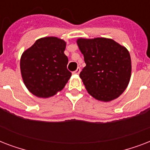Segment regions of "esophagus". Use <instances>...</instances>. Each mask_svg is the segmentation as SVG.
<instances>
[{
  "label": "esophagus",
  "mask_w": 150,
  "mask_h": 150,
  "mask_svg": "<svg viewBox=\"0 0 150 150\" xmlns=\"http://www.w3.org/2000/svg\"><path fill=\"white\" fill-rule=\"evenodd\" d=\"M80 71H81V69H80V68H78L75 71H73V74H75V75H79L80 73Z\"/></svg>",
  "instance_id": "1"
}]
</instances>
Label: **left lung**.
<instances>
[{
  "mask_svg": "<svg viewBox=\"0 0 150 150\" xmlns=\"http://www.w3.org/2000/svg\"><path fill=\"white\" fill-rule=\"evenodd\" d=\"M77 44L86 64L79 76L88 93L104 102L117 98L130 81L132 62L128 50L107 38H79Z\"/></svg>",
  "mask_w": 150,
  "mask_h": 150,
  "instance_id": "obj_1",
  "label": "left lung"
}]
</instances>
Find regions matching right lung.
I'll return each mask as SVG.
<instances>
[{"instance_id":"right-lung-1","label":"right lung","mask_w":150,"mask_h":150,"mask_svg":"<svg viewBox=\"0 0 150 150\" xmlns=\"http://www.w3.org/2000/svg\"><path fill=\"white\" fill-rule=\"evenodd\" d=\"M66 43L57 37L39 39L20 60L22 79L29 91L40 98L54 96L71 76L68 70Z\"/></svg>"}]
</instances>
